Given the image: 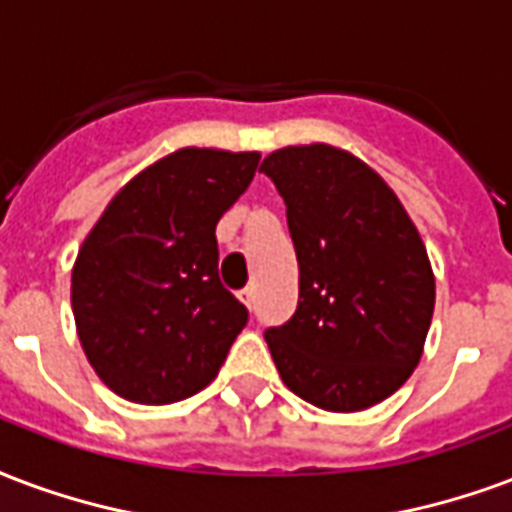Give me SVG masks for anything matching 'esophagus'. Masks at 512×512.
Segmentation results:
<instances>
[{
	"instance_id": "obj_1",
	"label": "esophagus",
	"mask_w": 512,
	"mask_h": 512,
	"mask_svg": "<svg viewBox=\"0 0 512 512\" xmlns=\"http://www.w3.org/2000/svg\"><path fill=\"white\" fill-rule=\"evenodd\" d=\"M238 298H241V304H244L246 309H252V304H255V298H257V290L255 287H246V290L238 293Z\"/></svg>"
}]
</instances>
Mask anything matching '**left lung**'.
Wrapping results in <instances>:
<instances>
[{"mask_svg":"<svg viewBox=\"0 0 512 512\" xmlns=\"http://www.w3.org/2000/svg\"><path fill=\"white\" fill-rule=\"evenodd\" d=\"M260 170L287 206L298 309L266 331L279 377L328 412H361L410 380L434 314V271L385 179L331 143L285 146Z\"/></svg>","mask_w":512,"mask_h":512,"instance_id":"obj_1","label":"left lung"}]
</instances>
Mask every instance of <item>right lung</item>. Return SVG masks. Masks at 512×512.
I'll use <instances>...</instances> for the list:
<instances>
[{
  "mask_svg": "<svg viewBox=\"0 0 512 512\" xmlns=\"http://www.w3.org/2000/svg\"><path fill=\"white\" fill-rule=\"evenodd\" d=\"M260 151L184 146L113 195L73 266L75 331L113 393L173 404L206 388L246 325L219 282L217 222Z\"/></svg>",
  "mask_w": 512,
  "mask_h": 512,
  "instance_id": "obj_1",
  "label": "right lung"
}]
</instances>
